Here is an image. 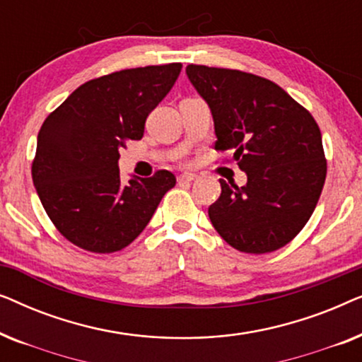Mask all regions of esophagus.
Listing matches in <instances>:
<instances>
[{"instance_id": "34e87169", "label": "esophagus", "mask_w": 362, "mask_h": 362, "mask_svg": "<svg viewBox=\"0 0 362 362\" xmlns=\"http://www.w3.org/2000/svg\"><path fill=\"white\" fill-rule=\"evenodd\" d=\"M196 175L194 173H182V175H180V177H177V181L182 182V181H194L196 180Z\"/></svg>"}]
</instances>
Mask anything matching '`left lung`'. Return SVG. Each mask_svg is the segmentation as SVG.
Listing matches in <instances>:
<instances>
[{"label": "left lung", "mask_w": 362, "mask_h": 362, "mask_svg": "<svg viewBox=\"0 0 362 362\" xmlns=\"http://www.w3.org/2000/svg\"><path fill=\"white\" fill-rule=\"evenodd\" d=\"M187 77L212 112L216 150L234 151L247 185L221 182L209 219L227 244L269 254L293 240L313 214L326 158L313 115L269 78L189 64Z\"/></svg>", "instance_id": "obj_1"}]
</instances>
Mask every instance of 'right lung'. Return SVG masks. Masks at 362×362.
Returning <instances> with one entry per match:
<instances>
[{
  "instance_id": "1",
  "label": "right lung",
  "mask_w": 362,
  "mask_h": 362,
  "mask_svg": "<svg viewBox=\"0 0 362 362\" xmlns=\"http://www.w3.org/2000/svg\"><path fill=\"white\" fill-rule=\"evenodd\" d=\"M181 62L125 69L76 88L44 120L31 175L44 211L74 245L112 254L130 245L176 177L158 170L122 185L118 158L175 86Z\"/></svg>"
}]
</instances>
